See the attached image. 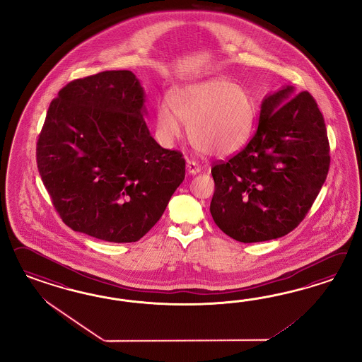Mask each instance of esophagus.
Segmentation results:
<instances>
[{"label": "esophagus", "mask_w": 362, "mask_h": 362, "mask_svg": "<svg viewBox=\"0 0 362 362\" xmlns=\"http://www.w3.org/2000/svg\"><path fill=\"white\" fill-rule=\"evenodd\" d=\"M186 168L187 173H188L189 175H197V174L200 173V167H199L197 162H194V160H187Z\"/></svg>", "instance_id": "1"}]
</instances>
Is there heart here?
<instances>
[{"instance_id":"b5f03b06","label":"heart","mask_w":362,"mask_h":362,"mask_svg":"<svg viewBox=\"0 0 362 362\" xmlns=\"http://www.w3.org/2000/svg\"><path fill=\"white\" fill-rule=\"evenodd\" d=\"M156 119L165 141L180 136L183 122L199 151L227 156L248 142L255 110L248 94L236 83L211 78L177 88L171 105L163 102L158 107Z\"/></svg>"}]
</instances>
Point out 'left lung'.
Segmentation results:
<instances>
[{"mask_svg": "<svg viewBox=\"0 0 362 362\" xmlns=\"http://www.w3.org/2000/svg\"><path fill=\"white\" fill-rule=\"evenodd\" d=\"M329 163L327 127L316 100L308 91L283 86L263 99L247 147L212 167V219L241 243L281 238L305 218Z\"/></svg>", "mask_w": 362, "mask_h": 362, "instance_id": "left-lung-1", "label": "left lung"}]
</instances>
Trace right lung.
I'll list each match as a JSON object with an SVG mask.
<instances>
[{"mask_svg":"<svg viewBox=\"0 0 362 362\" xmlns=\"http://www.w3.org/2000/svg\"><path fill=\"white\" fill-rule=\"evenodd\" d=\"M144 90L129 70L76 79L52 100L37 165L67 227L110 243H132L160 219L185 180L182 153L155 142Z\"/></svg>","mask_w":362,"mask_h":362,"instance_id":"right-lung-1","label":"right lung"}]
</instances>
